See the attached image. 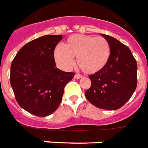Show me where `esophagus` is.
I'll list each match as a JSON object with an SVG mask.
<instances>
[{"mask_svg": "<svg viewBox=\"0 0 148 148\" xmlns=\"http://www.w3.org/2000/svg\"><path fill=\"white\" fill-rule=\"evenodd\" d=\"M82 75H80V74H75L74 75V78L75 79H80V78H82Z\"/></svg>", "mask_w": 148, "mask_h": 148, "instance_id": "esophagus-1", "label": "esophagus"}]
</instances>
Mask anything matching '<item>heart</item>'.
I'll return each instance as SVG.
<instances>
[{
    "label": "heart",
    "mask_w": 148,
    "mask_h": 148,
    "mask_svg": "<svg viewBox=\"0 0 148 148\" xmlns=\"http://www.w3.org/2000/svg\"><path fill=\"white\" fill-rule=\"evenodd\" d=\"M111 53L110 46L101 36L74 35L63 45H57L53 50L56 64L64 71H69L77 64L87 74H95L101 71L109 61Z\"/></svg>",
    "instance_id": "obj_1"
}]
</instances>
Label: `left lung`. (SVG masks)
<instances>
[{"label": "left lung", "mask_w": 148, "mask_h": 148, "mask_svg": "<svg viewBox=\"0 0 148 148\" xmlns=\"http://www.w3.org/2000/svg\"><path fill=\"white\" fill-rule=\"evenodd\" d=\"M101 35L110 46V57L101 71L89 75L92 85L85 97L98 108L116 110L131 98L137 88V64L127 46L110 36Z\"/></svg>", "instance_id": "1"}]
</instances>
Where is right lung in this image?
I'll use <instances>...</instances> for the list:
<instances>
[{"label":"right lung","mask_w":148,"mask_h":148,"mask_svg":"<svg viewBox=\"0 0 148 148\" xmlns=\"http://www.w3.org/2000/svg\"><path fill=\"white\" fill-rule=\"evenodd\" d=\"M62 35H47L20 49L11 66L10 82L20 106L37 116H47L59 107L64 87L74 73L56 67L53 50Z\"/></svg>","instance_id":"1"}]
</instances>
